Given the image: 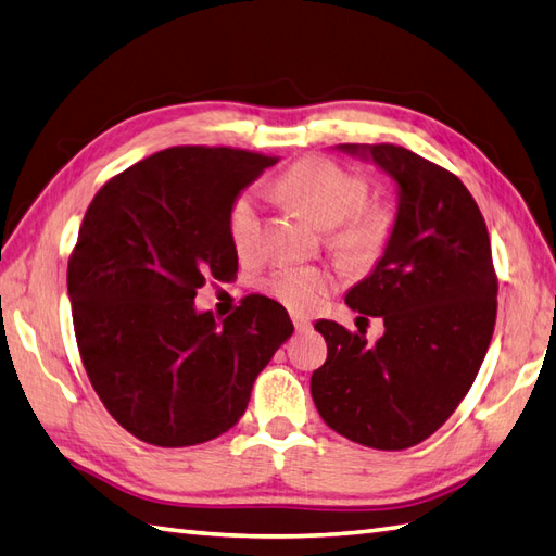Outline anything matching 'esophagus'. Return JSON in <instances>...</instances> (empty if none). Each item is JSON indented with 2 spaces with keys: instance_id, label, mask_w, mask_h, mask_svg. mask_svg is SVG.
<instances>
[{
  "instance_id": "34e87169",
  "label": "esophagus",
  "mask_w": 556,
  "mask_h": 556,
  "mask_svg": "<svg viewBox=\"0 0 556 556\" xmlns=\"http://www.w3.org/2000/svg\"><path fill=\"white\" fill-rule=\"evenodd\" d=\"M291 321H293V327H295V331H299V333L309 331V327H313V325H309V319H307V317H301V315H293Z\"/></svg>"
}]
</instances>
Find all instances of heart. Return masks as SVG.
I'll return each mask as SVG.
<instances>
[{"instance_id": "b5f03b06", "label": "heart", "mask_w": 556, "mask_h": 556, "mask_svg": "<svg viewBox=\"0 0 556 556\" xmlns=\"http://www.w3.org/2000/svg\"><path fill=\"white\" fill-rule=\"evenodd\" d=\"M279 189L305 217L329 229V249L345 267L363 269L379 261L393 235L395 211L386 201H365V175L325 156H307L279 177ZM227 229L241 257L257 251L263 213L251 193H241L231 203ZM265 289L293 313H313L333 289V277L321 267L287 265L267 277Z\"/></svg>"}]
</instances>
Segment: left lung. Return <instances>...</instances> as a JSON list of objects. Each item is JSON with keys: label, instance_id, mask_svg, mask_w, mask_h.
I'll return each mask as SVG.
<instances>
[{"label": "left lung", "instance_id": "left-lung-1", "mask_svg": "<svg viewBox=\"0 0 556 556\" xmlns=\"http://www.w3.org/2000/svg\"><path fill=\"white\" fill-rule=\"evenodd\" d=\"M341 149L369 153L400 187L381 261L345 295L386 331L367 343V331L319 319L327 363L313 371L309 393L348 441L407 450L441 429L483 365L497 317L490 237L469 189L445 167L395 144Z\"/></svg>", "mask_w": 556, "mask_h": 556}]
</instances>
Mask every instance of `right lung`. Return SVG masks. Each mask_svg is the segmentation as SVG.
<instances>
[{
  "label": "right lung",
  "instance_id": "1",
  "mask_svg": "<svg viewBox=\"0 0 556 556\" xmlns=\"http://www.w3.org/2000/svg\"><path fill=\"white\" fill-rule=\"evenodd\" d=\"M275 163L247 149L170 147L89 203L68 257L75 341L103 407L139 441L187 447L229 431L293 333L287 309L257 293L223 325L193 309L205 279L237 277L229 208Z\"/></svg>",
  "mask_w": 556,
  "mask_h": 556
}]
</instances>
